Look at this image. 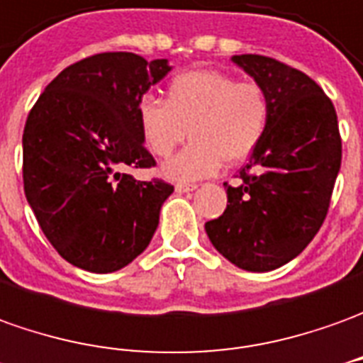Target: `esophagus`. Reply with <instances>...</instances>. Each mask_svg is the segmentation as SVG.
Masks as SVG:
<instances>
[{
	"mask_svg": "<svg viewBox=\"0 0 363 363\" xmlns=\"http://www.w3.org/2000/svg\"><path fill=\"white\" fill-rule=\"evenodd\" d=\"M196 187V184H182L179 182V184H176V191L177 194H187V191H194Z\"/></svg>",
	"mask_w": 363,
	"mask_h": 363,
	"instance_id": "obj_1",
	"label": "esophagus"
}]
</instances>
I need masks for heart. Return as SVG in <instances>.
I'll use <instances>...</instances> for the list:
<instances>
[{
	"instance_id": "1",
	"label": "heart",
	"mask_w": 363,
	"mask_h": 363,
	"mask_svg": "<svg viewBox=\"0 0 363 363\" xmlns=\"http://www.w3.org/2000/svg\"><path fill=\"white\" fill-rule=\"evenodd\" d=\"M271 106L261 84L239 82L221 71H189L167 84L166 102L146 94L138 104L144 144L169 157L189 136L194 142L162 167L174 182H196L215 174L223 160L243 162L269 128Z\"/></svg>"
}]
</instances>
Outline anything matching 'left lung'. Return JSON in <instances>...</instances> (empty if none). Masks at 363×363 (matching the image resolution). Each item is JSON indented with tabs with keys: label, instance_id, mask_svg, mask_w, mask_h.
<instances>
[{
	"label": "left lung",
	"instance_id": "8db88e82",
	"mask_svg": "<svg viewBox=\"0 0 363 363\" xmlns=\"http://www.w3.org/2000/svg\"><path fill=\"white\" fill-rule=\"evenodd\" d=\"M231 61L267 92L271 118L239 186L225 184L227 209L206 231L235 267L274 271L298 257L326 219L342 164L338 116L308 74L262 55Z\"/></svg>",
	"mask_w": 363,
	"mask_h": 363
}]
</instances>
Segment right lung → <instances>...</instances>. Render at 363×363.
Here are the masks:
<instances>
[{
    "mask_svg": "<svg viewBox=\"0 0 363 363\" xmlns=\"http://www.w3.org/2000/svg\"><path fill=\"white\" fill-rule=\"evenodd\" d=\"M169 71L167 59L92 55L59 72L27 116L25 197L49 243L82 271H118L156 233L174 186L124 169L156 166L138 104Z\"/></svg>",
    "mask_w": 363,
    "mask_h": 363,
    "instance_id": "obj_1",
    "label": "right lung"
}]
</instances>
